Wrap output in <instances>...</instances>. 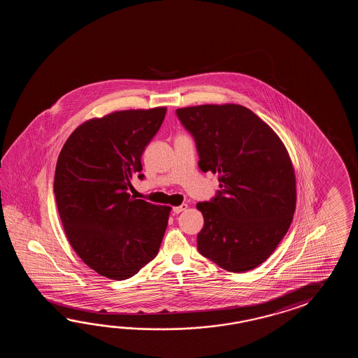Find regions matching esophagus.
<instances>
[{
    "label": "esophagus",
    "mask_w": 358,
    "mask_h": 358,
    "mask_svg": "<svg viewBox=\"0 0 358 358\" xmlns=\"http://www.w3.org/2000/svg\"><path fill=\"white\" fill-rule=\"evenodd\" d=\"M188 208V205L187 203H182V205L180 206H176L174 208H173V211H174V213H182V211H185Z\"/></svg>",
    "instance_id": "esophagus-1"
}]
</instances>
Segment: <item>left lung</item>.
<instances>
[{"label": "left lung", "mask_w": 358, "mask_h": 358, "mask_svg": "<svg viewBox=\"0 0 358 358\" xmlns=\"http://www.w3.org/2000/svg\"><path fill=\"white\" fill-rule=\"evenodd\" d=\"M176 115L196 139L199 169L220 176L217 196L197 203L205 220L198 251L230 273L259 266L287 234L296 211L289 153L242 105L182 107Z\"/></svg>", "instance_id": "left-lung-1"}]
</instances>
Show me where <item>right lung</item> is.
Returning a JSON list of instances; mask_svg holds the SVG:
<instances>
[{
  "label": "right lung",
  "instance_id": "right-lung-1",
  "mask_svg": "<svg viewBox=\"0 0 358 358\" xmlns=\"http://www.w3.org/2000/svg\"><path fill=\"white\" fill-rule=\"evenodd\" d=\"M165 114L166 107H153L93 117L59 155L54 193L62 227L76 255L101 276L128 279L160 248L171 207L136 199L128 189Z\"/></svg>",
  "mask_w": 358,
  "mask_h": 358
}]
</instances>
